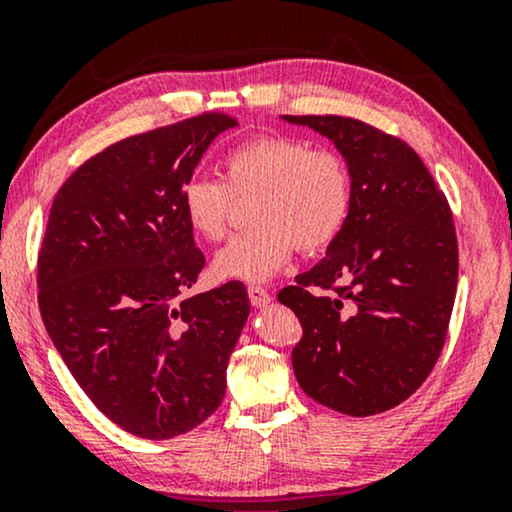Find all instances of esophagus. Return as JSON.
<instances>
[{
    "label": "esophagus",
    "instance_id": "obj_1",
    "mask_svg": "<svg viewBox=\"0 0 512 512\" xmlns=\"http://www.w3.org/2000/svg\"><path fill=\"white\" fill-rule=\"evenodd\" d=\"M247 293H249V300H251V305H254V307H265L272 300L270 291L265 289V286H258V284H251Z\"/></svg>",
    "mask_w": 512,
    "mask_h": 512
}]
</instances>
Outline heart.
Instances as JSON below:
<instances>
[{
    "label": "heart",
    "mask_w": 512,
    "mask_h": 512,
    "mask_svg": "<svg viewBox=\"0 0 512 512\" xmlns=\"http://www.w3.org/2000/svg\"><path fill=\"white\" fill-rule=\"evenodd\" d=\"M226 181L191 177L181 188V212L193 233L219 242L233 226L237 200H251L247 233L216 256L223 279L265 282L296 249L331 247L352 216L354 181L347 160L326 146L289 135H263L223 158Z\"/></svg>",
    "instance_id": "b5f03b06"
}]
</instances>
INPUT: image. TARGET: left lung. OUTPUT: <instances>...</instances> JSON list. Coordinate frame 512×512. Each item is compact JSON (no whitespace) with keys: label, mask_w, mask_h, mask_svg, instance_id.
Returning <instances> with one entry per match:
<instances>
[{"label":"left lung","mask_w":512,"mask_h":512,"mask_svg":"<svg viewBox=\"0 0 512 512\" xmlns=\"http://www.w3.org/2000/svg\"><path fill=\"white\" fill-rule=\"evenodd\" d=\"M345 156L352 216L326 258L277 293L303 338L291 361L314 401L342 415L391 410L443 352L457 296L452 209L415 149L347 116H286Z\"/></svg>","instance_id":"1"}]
</instances>
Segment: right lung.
Returning a JSON list of instances; mask_svg holds the SVG:
<instances>
[{"label":"right lung","mask_w":512,"mask_h":512,"mask_svg":"<svg viewBox=\"0 0 512 512\" xmlns=\"http://www.w3.org/2000/svg\"><path fill=\"white\" fill-rule=\"evenodd\" d=\"M223 111L132 135L88 158L55 195L37 258L39 312L95 408L132 436L165 440L226 394L249 317L242 282L188 296L205 268L181 188Z\"/></svg>","instance_id":"add662e5"}]
</instances>
